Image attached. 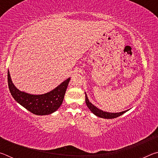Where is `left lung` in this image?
<instances>
[{"label":"left lung","instance_id":"obj_1","mask_svg":"<svg viewBox=\"0 0 158 158\" xmlns=\"http://www.w3.org/2000/svg\"><path fill=\"white\" fill-rule=\"evenodd\" d=\"M85 103H86V105L89 108L90 110L91 111L93 114L96 115L97 116L103 118H107V119L114 118H117L120 116H121L122 114H123L127 111H125L119 112V113H108V112L102 111L90 102L89 99L87 98L86 94H85Z\"/></svg>","mask_w":158,"mask_h":158}]
</instances>
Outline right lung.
Returning <instances> with one entry per match:
<instances>
[{"instance_id": "add662e5", "label": "right lung", "mask_w": 158, "mask_h": 158, "mask_svg": "<svg viewBox=\"0 0 158 158\" xmlns=\"http://www.w3.org/2000/svg\"><path fill=\"white\" fill-rule=\"evenodd\" d=\"M68 78L60 85L49 93L43 95H31L18 90L12 84L9 70L7 72V82L10 93L15 100L28 111L35 115H48L57 110L62 105L64 96L69 84Z\"/></svg>"}]
</instances>
